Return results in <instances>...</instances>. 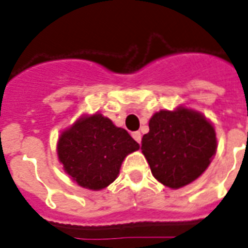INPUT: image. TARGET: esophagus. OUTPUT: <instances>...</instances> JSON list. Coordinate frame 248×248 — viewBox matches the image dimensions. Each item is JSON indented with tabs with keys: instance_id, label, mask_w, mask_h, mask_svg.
Returning a JSON list of instances; mask_svg holds the SVG:
<instances>
[{
	"instance_id": "34e87169",
	"label": "esophagus",
	"mask_w": 248,
	"mask_h": 248,
	"mask_svg": "<svg viewBox=\"0 0 248 248\" xmlns=\"http://www.w3.org/2000/svg\"><path fill=\"white\" fill-rule=\"evenodd\" d=\"M132 138H134L135 140L139 142V144L141 142V134H140L139 131H136V132H132Z\"/></svg>"
}]
</instances>
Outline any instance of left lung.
<instances>
[{
    "label": "left lung",
    "mask_w": 248,
    "mask_h": 248,
    "mask_svg": "<svg viewBox=\"0 0 248 248\" xmlns=\"http://www.w3.org/2000/svg\"><path fill=\"white\" fill-rule=\"evenodd\" d=\"M141 152L153 176L170 188H181L206 170L217 153V134L197 110L177 107L159 110L149 121Z\"/></svg>",
    "instance_id": "obj_1"
}]
</instances>
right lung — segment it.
Returning <instances> with one entry per match:
<instances>
[{"instance_id": "1", "label": "right lung", "mask_w": 248, "mask_h": 248, "mask_svg": "<svg viewBox=\"0 0 248 248\" xmlns=\"http://www.w3.org/2000/svg\"><path fill=\"white\" fill-rule=\"evenodd\" d=\"M124 128L103 114H84L62 131L57 142L58 160L78 186L106 188L120 174L124 158L139 150Z\"/></svg>"}]
</instances>
